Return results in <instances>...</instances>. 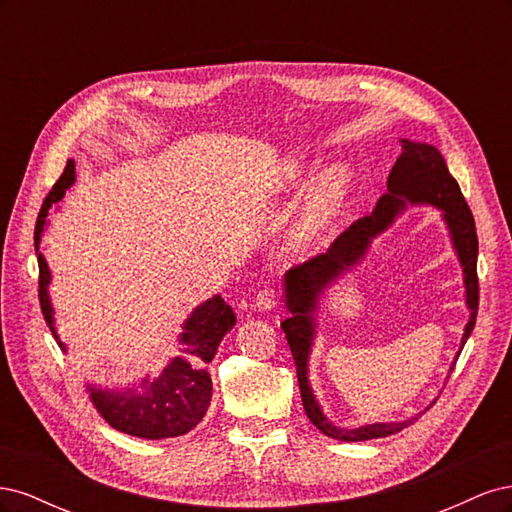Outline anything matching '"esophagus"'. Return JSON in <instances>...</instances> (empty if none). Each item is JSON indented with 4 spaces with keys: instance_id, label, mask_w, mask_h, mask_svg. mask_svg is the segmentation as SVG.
<instances>
[{
    "instance_id": "obj_1",
    "label": "esophagus",
    "mask_w": 512,
    "mask_h": 512,
    "mask_svg": "<svg viewBox=\"0 0 512 512\" xmlns=\"http://www.w3.org/2000/svg\"><path fill=\"white\" fill-rule=\"evenodd\" d=\"M275 305H277V292L273 288H265L258 292L256 307L260 309V312H271Z\"/></svg>"
}]
</instances>
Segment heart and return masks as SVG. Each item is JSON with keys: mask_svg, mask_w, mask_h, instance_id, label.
<instances>
[{"mask_svg": "<svg viewBox=\"0 0 512 512\" xmlns=\"http://www.w3.org/2000/svg\"><path fill=\"white\" fill-rule=\"evenodd\" d=\"M305 175L307 164L303 160H288L273 192L294 188ZM354 185L356 175L346 164H337L320 173V177L312 183V188H309L305 196L299 220L292 230L290 245L294 252L301 256L314 254L331 241L339 220L344 218L346 209L350 207Z\"/></svg>", "mask_w": 512, "mask_h": 512, "instance_id": "1", "label": "heart"}]
</instances>
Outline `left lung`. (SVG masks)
Returning <instances> with one entry per match:
<instances>
[{
  "label": "left lung",
  "instance_id": "1",
  "mask_svg": "<svg viewBox=\"0 0 512 512\" xmlns=\"http://www.w3.org/2000/svg\"><path fill=\"white\" fill-rule=\"evenodd\" d=\"M401 156L397 158L389 181H386V194L378 200L376 209L365 218L356 220L344 235H339L335 243L329 247L327 254H320L303 265L290 269L284 275V303L290 316L282 322L286 333L290 352L297 365V378L303 408L309 421H312L324 436L342 440V442H363L374 438H386L393 433L406 429L414 421H418L431 404L416 412L404 421L389 423H369L361 427H339L331 423L327 414L314 395L312 382H309V356H312L316 335H318V314L322 297H327V290L335 286L344 275L352 273L361 265L371 250V243L378 239L382 232L389 230L393 222L408 207H433L442 211V220L446 224L448 237H451L453 250L457 254L459 267L463 269V288H466V307L470 318L463 327L461 344L453 359L451 374L459 354L466 346L468 337L476 324L478 314V277H476V258H478V239L472 211L463 198L459 183L448 173V166L442 153L429 143H416L410 138H399ZM448 378V376H446Z\"/></svg>",
  "mask_w": 512,
  "mask_h": 512
}]
</instances>
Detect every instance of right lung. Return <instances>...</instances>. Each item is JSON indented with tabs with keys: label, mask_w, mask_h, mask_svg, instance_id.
<instances>
[{
	"label": "right lung",
	"mask_w": 512,
	"mask_h": 512,
	"mask_svg": "<svg viewBox=\"0 0 512 512\" xmlns=\"http://www.w3.org/2000/svg\"><path fill=\"white\" fill-rule=\"evenodd\" d=\"M74 166V160H68L64 175L46 196L34 235L40 267L42 314L64 352H68V346L61 342L55 327V307L49 294L51 269L40 252V241L46 226H49V209L66 196V190H70L76 181ZM235 322V312L222 299V294H213L211 299L196 305L192 314L183 320L177 337V356L168 359L158 376L145 374L143 378L121 386L87 382L85 389L89 401L108 425L121 433H128V436L145 440L183 436L207 414L213 393L209 365L213 356L218 354L224 335L235 327Z\"/></svg>",
	"instance_id": "1"
}]
</instances>
